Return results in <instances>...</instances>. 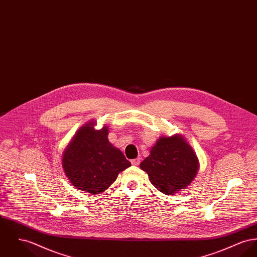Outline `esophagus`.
<instances>
[{
    "instance_id": "esophagus-1",
    "label": "esophagus",
    "mask_w": 257,
    "mask_h": 257,
    "mask_svg": "<svg viewBox=\"0 0 257 257\" xmlns=\"http://www.w3.org/2000/svg\"><path fill=\"white\" fill-rule=\"evenodd\" d=\"M131 163L134 165V166H138L140 164V157H138L137 159H134L131 161Z\"/></svg>"
}]
</instances>
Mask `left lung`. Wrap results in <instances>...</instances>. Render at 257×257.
Listing matches in <instances>:
<instances>
[{
  "label": "left lung",
  "mask_w": 257,
  "mask_h": 257,
  "mask_svg": "<svg viewBox=\"0 0 257 257\" xmlns=\"http://www.w3.org/2000/svg\"><path fill=\"white\" fill-rule=\"evenodd\" d=\"M140 168L147 172L156 188L171 195L191 183L199 169V161L183 137H164L157 141Z\"/></svg>",
  "instance_id": "1"
}]
</instances>
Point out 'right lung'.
<instances>
[{
  "mask_svg": "<svg viewBox=\"0 0 257 257\" xmlns=\"http://www.w3.org/2000/svg\"><path fill=\"white\" fill-rule=\"evenodd\" d=\"M62 166L77 189L99 194L108 188L119 172L132 164L108 140V127L96 131L92 121L79 130L64 151Z\"/></svg>",
  "mask_w": 257,
  "mask_h": 257,
  "instance_id": "right-lung-1",
  "label": "right lung"
}]
</instances>
